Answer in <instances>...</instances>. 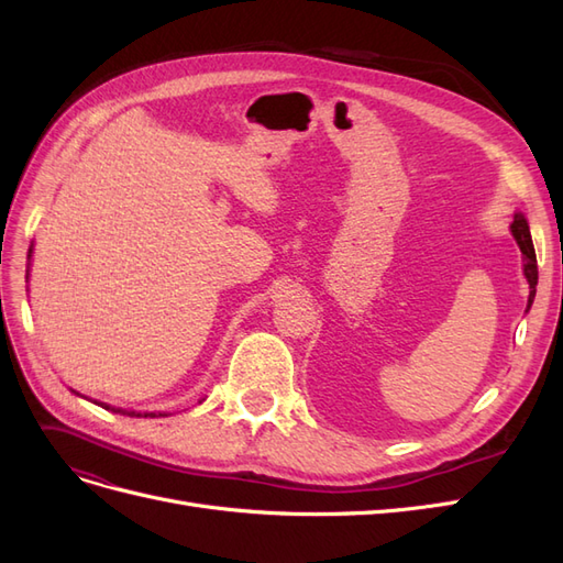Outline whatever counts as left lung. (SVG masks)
I'll return each mask as SVG.
<instances>
[{
	"label": "left lung",
	"mask_w": 563,
	"mask_h": 563,
	"mask_svg": "<svg viewBox=\"0 0 563 563\" xmlns=\"http://www.w3.org/2000/svg\"><path fill=\"white\" fill-rule=\"evenodd\" d=\"M512 234L523 253V275L528 279V286H531V294H528V308H531L536 298V286H538V261H536V249L531 242V230H528V223L521 213L515 216Z\"/></svg>",
	"instance_id": "8db88e82"
}]
</instances>
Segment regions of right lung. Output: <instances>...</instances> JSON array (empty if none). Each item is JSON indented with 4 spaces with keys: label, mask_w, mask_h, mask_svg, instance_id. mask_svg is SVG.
<instances>
[{
    "label": "right lung",
    "mask_w": 563,
    "mask_h": 563,
    "mask_svg": "<svg viewBox=\"0 0 563 563\" xmlns=\"http://www.w3.org/2000/svg\"><path fill=\"white\" fill-rule=\"evenodd\" d=\"M106 408H108V406H106ZM112 411H114V408H112ZM117 413H124V416H135L133 411H122V408H117ZM139 416H141V413H139ZM145 416H147V413H145ZM150 416H152V413H150ZM159 416H162V413H159Z\"/></svg>",
    "instance_id": "obj_1"
}]
</instances>
